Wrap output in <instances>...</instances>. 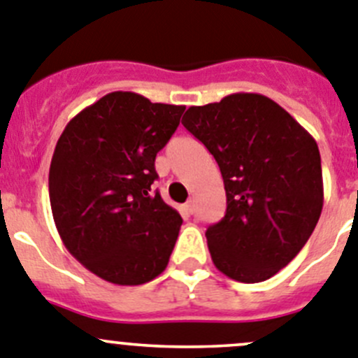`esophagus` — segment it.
<instances>
[{"mask_svg": "<svg viewBox=\"0 0 358 358\" xmlns=\"http://www.w3.org/2000/svg\"><path fill=\"white\" fill-rule=\"evenodd\" d=\"M183 208H185V212L189 213V215H192V213H194V201H192V199H189V201L185 203V205H183Z\"/></svg>", "mask_w": 358, "mask_h": 358, "instance_id": "34e87169", "label": "esophagus"}]
</instances>
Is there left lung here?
I'll list each match as a JSON object with an SVG mask.
<instances>
[{"label":"left lung","instance_id":"8db88e82","mask_svg":"<svg viewBox=\"0 0 358 358\" xmlns=\"http://www.w3.org/2000/svg\"><path fill=\"white\" fill-rule=\"evenodd\" d=\"M182 123L208 148L224 180L226 215L206 229L213 265L240 282L270 279L299 255L322 215L315 138L259 93L192 106Z\"/></svg>","mask_w":358,"mask_h":358}]
</instances>
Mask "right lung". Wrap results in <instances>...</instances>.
I'll return each mask as SVG.
<instances>
[{"mask_svg":"<svg viewBox=\"0 0 358 358\" xmlns=\"http://www.w3.org/2000/svg\"><path fill=\"white\" fill-rule=\"evenodd\" d=\"M183 106L113 92L66 123L49 169L55 224L70 255L100 279L138 286L166 270L182 217L152 183L155 157Z\"/></svg>","mask_w":358,"mask_h":358,"instance_id":"right-lung-1","label":"right lung"}]
</instances>
